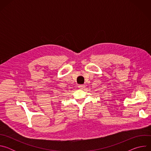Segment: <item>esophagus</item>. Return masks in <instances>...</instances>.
<instances>
[{
	"mask_svg": "<svg viewBox=\"0 0 151 151\" xmlns=\"http://www.w3.org/2000/svg\"><path fill=\"white\" fill-rule=\"evenodd\" d=\"M78 88L80 89H83L85 88V85H78Z\"/></svg>",
	"mask_w": 151,
	"mask_h": 151,
	"instance_id": "1",
	"label": "esophagus"
}]
</instances>
